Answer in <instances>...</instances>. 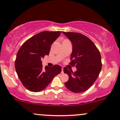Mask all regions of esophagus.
Listing matches in <instances>:
<instances>
[{
	"mask_svg": "<svg viewBox=\"0 0 120 120\" xmlns=\"http://www.w3.org/2000/svg\"><path fill=\"white\" fill-rule=\"evenodd\" d=\"M63 69H64V68H63V67H62V69H61V73H62V74L64 73V71H63Z\"/></svg>",
	"mask_w": 120,
	"mask_h": 120,
	"instance_id": "obj_1",
	"label": "esophagus"
}]
</instances>
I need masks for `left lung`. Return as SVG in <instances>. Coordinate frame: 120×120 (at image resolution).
I'll use <instances>...</instances> for the list:
<instances>
[{
  "label": "left lung",
  "instance_id": "8db88e82",
  "mask_svg": "<svg viewBox=\"0 0 120 120\" xmlns=\"http://www.w3.org/2000/svg\"><path fill=\"white\" fill-rule=\"evenodd\" d=\"M62 33L71 43L73 50L70 64L77 68L74 73L64 68V73L69 76V80L64 84L73 93H83L98 77L102 66L101 55L95 44L87 37L78 33Z\"/></svg>",
  "mask_w": 120,
  "mask_h": 120
}]
</instances>
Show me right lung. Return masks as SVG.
<instances>
[{
    "instance_id": "right-lung-1",
    "label": "right lung",
    "mask_w": 120,
    "mask_h": 120,
    "mask_svg": "<svg viewBox=\"0 0 120 120\" xmlns=\"http://www.w3.org/2000/svg\"><path fill=\"white\" fill-rule=\"evenodd\" d=\"M60 33L59 31L39 33L26 41L18 51L15 61L16 72L24 86L30 91L43 90L61 72L59 65L46 66L43 70L41 61L45 55H49L52 44Z\"/></svg>"
}]
</instances>
